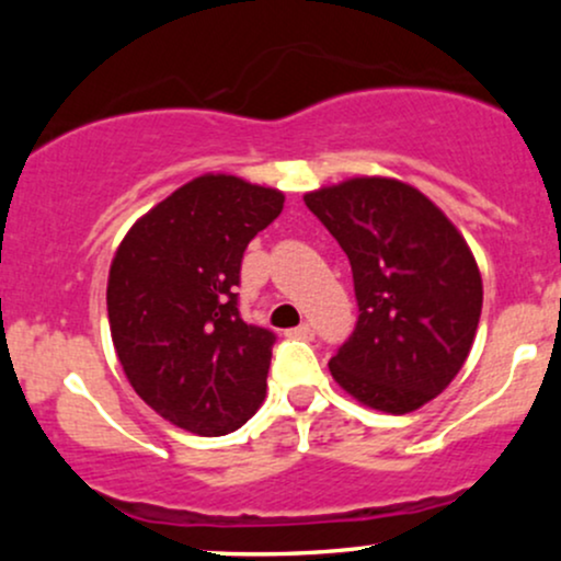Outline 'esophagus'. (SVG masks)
<instances>
[{"label":"esophagus","instance_id":"1","mask_svg":"<svg viewBox=\"0 0 561 561\" xmlns=\"http://www.w3.org/2000/svg\"><path fill=\"white\" fill-rule=\"evenodd\" d=\"M289 337H298V340H311L313 337V327L311 324H300L295 330H287Z\"/></svg>","mask_w":561,"mask_h":561}]
</instances>
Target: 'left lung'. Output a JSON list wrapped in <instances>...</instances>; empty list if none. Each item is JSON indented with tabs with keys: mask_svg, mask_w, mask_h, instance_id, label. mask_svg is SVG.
Here are the masks:
<instances>
[{
	"mask_svg": "<svg viewBox=\"0 0 561 561\" xmlns=\"http://www.w3.org/2000/svg\"><path fill=\"white\" fill-rule=\"evenodd\" d=\"M308 210L351 261L358 319L330 358L356 401L409 414L465 366L482 279L465 237L414 186L362 176L308 192Z\"/></svg>",
	"mask_w": 561,
	"mask_h": 561,
	"instance_id": "left-lung-1",
	"label": "left lung"
}]
</instances>
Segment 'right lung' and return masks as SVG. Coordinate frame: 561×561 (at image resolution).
Returning <instances> with one entry per match:
<instances>
[{"label":"right lung","mask_w":561,"mask_h":561,"mask_svg":"<svg viewBox=\"0 0 561 561\" xmlns=\"http://www.w3.org/2000/svg\"><path fill=\"white\" fill-rule=\"evenodd\" d=\"M285 195L227 173L179 186L121 242L107 319L128 382L163 420L195 435L234 433L266 396L276 334L240 317L250 240Z\"/></svg>","instance_id":"add662e5"}]
</instances>
